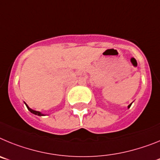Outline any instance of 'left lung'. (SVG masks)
I'll return each mask as SVG.
<instances>
[{
  "label": "left lung",
  "mask_w": 160,
  "mask_h": 160,
  "mask_svg": "<svg viewBox=\"0 0 160 160\" xmlns=\"http://www.w3.org/2000/svg\"><path fill=\"white\" fill-rule=\"evenodd\" d=\"M131 104H132V103H131V104H130V105H129V106H128V108H130V107H131Z\"/></svg>",
  "instance_id": "8db88e82"
}]
</instances>
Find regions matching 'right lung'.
<instances>
[{"label":"right lung","instance_id":"add662e5","mask_svg":"<svg viewBox=\"0 0 160 160\" xmlns=\"http://www.w3.org/2000/svg\"><path fill=\"white\" fill-rule=\"evenodd\" d=\"M25 105H26V103H25ZM26 107H27L28 110H29V111H30V112L32 113V114H35V115H38V116H44V115H45V114H44L41 113L40 111H34V110H32V109H31V108H29V106H28V105H26Z\"/></svg>","mask_w":160,"mask_h":160}]
</instances>
